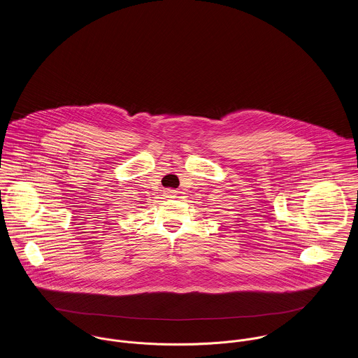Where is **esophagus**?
<instances>
[{
	"label": "esophagus",
	"instance_id": "34e87169",
	"mask_svg": "<svg viewBox=\"0 0 358 358\" xmlns=\"http://www.w3.org/2000/svg\"><path fill=\"white\" fill-rule=\"evenodd\" d=\"M166 197H176V192L174 191H171V189H169V191H166Z\"/></svg>",
	"mask_w": 358,
	"mask_h": 358
}]
</instances>
